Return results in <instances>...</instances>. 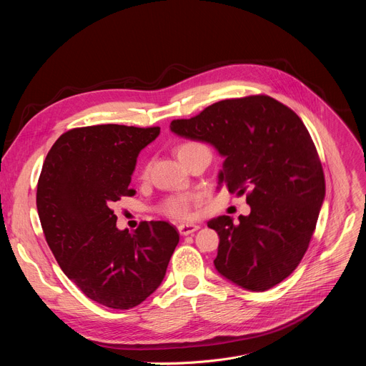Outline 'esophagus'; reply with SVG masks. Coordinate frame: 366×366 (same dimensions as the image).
Returning a JSON list of instances; mask_svg holds the SVG:
<instances>
[{
    "label": "esophagus",
    "mask_w": 366,
    "mask_h": 366,
    "mask_svg": "<svg viewBox=\"0 0 366 366\" xmlns=\"http://www.w3.org/2000/svg\"><path fill=\"white\" fill-rule=\"evenodd\" d=\"M198 229H199V226H197V224H179V226H178V232H179V234H182V236L192 234V233L197 232Z\"/></svg>",
    "instance_id": "obj_1"
}]
</instances>
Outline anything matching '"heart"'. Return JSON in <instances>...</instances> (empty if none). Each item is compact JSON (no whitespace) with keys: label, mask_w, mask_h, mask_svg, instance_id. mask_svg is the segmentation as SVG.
<instances>
[{"label":"heart","mask_w":366,"mask_h":366,"mask_svg":"<svg viewBox=\"0 0 366 366\" xmlns=\"http://www.w3.org/2000/svg\"><path fill=\"white\" fill-rule=\"evenodd\" d=\"M199 147H204L202 144L199 143H195V142H185V143H181L178 147H177V156L178 159L182 158L184 154L195 150V149H199ZM146 172V171H144ZM189 201L191 198L189 197H175V198H171L169 201L165 202L164 205V212L171 216V217H175V219H187L189 216Z\"/></svg>","instance_id":"1"}]
</instances>
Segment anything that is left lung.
I'll return each mask as SVG.
<instances>
[{"instance_id": "left-lung-1", "label": "left lung", "mask_w": 366, "mask_h": 366, "mask_svg": "<svg viewBox=\"0 0 366 366\" xmlns=\"http://www.w3.org/2000/svg\"><path fill=\"white\" fill-rule=\"evenodd\" d=\"M179 137L212 144L224 158L219 188L246 194L249 216L208 222L220 237L214 267L249 291H267L298 267L316 229L326 184L301 119L267 95L223 99L198 116L174 120Z\"/></svg>"}]
</instances>
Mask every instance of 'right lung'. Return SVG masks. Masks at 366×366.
Returning a JSON list of instances; mask_svg holds the SVG:
<instances>
[{
	"instance_id": "add662e5",
	"label": "right lung",
	"mask_w": 366,
	"mask_h": 366,
	"mask_svg": "<svg viewBox=\"0 0 366 366\" xmlns=\"http://www.w3.org/2000/svg\"><path fill=\"white\" fill-rule=\"evenodd\" d=\"M159 127L101 124L64 133L37 184L46 242L65 275L92 301L116 310L143 302L162 284L179 233L167 222L119 230L112 204L132 197L142 149Z\"/></svg>"
}]
</instances>
